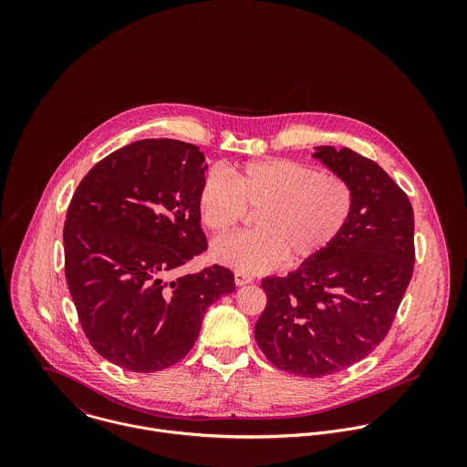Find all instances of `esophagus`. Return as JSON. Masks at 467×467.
Wrapping results in <instances>:
<instances>
[{
  "mask_svg": "<svg viewBox=\"0 0 467 467\" xmlns=\"http://www.w3.org/2000/svg\"><path fill=\"white\" fill-rule=\"evenodd\" d=\"M254 278H252V275H248V273H244V271H235V284L237 285H246V284H250Z\"/></svg>",
  "mask_w": 467,
  "mask_h": 467,
  "instance_id": "1",
  "label": "esophagus"
}]
</instances>
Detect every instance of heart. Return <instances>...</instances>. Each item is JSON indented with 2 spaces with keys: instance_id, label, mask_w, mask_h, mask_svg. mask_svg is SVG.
<instances>
[{
  "instance_id": "heart-1",
  "label": "heart",
  "mask_w": 467,
  "mask_h": 467,
  "mask_svg": "<svg viewBox=\"0 0 467 467\" xmlns=\"http://www.w3.org/2000/svg\"><path fill=\"white\" fill-rule=\"evenodd\" d=\"M226 177L208 172L198 192L201 224L228 234L257 210L254 232L221 237L212 257L244 273L313 263L343 235L354 213L352 185L333 171L289 160L269 158L228 167Z\"/></svg>"
}]
</instances>
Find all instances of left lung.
<instances>
[{"mask_svg":"<svg viewBox=\"0 0 467 467\" xmlns=\"http://www.w3.org/2000/svg\"><path fill=\"white\" fill-rule=\"evenodd\" d=\"M354 191V213L329 252L287 276L263 280L266 307L255 339L280 370L324 378L367 358L390 331L411 280L413 210L372 160L317 147Z\"/></svg>","mask_w":467,"mask_h":467,"instance_id":"8db88e82","label":"left lung"}]
</instances>
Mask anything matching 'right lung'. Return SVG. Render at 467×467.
<instances>
[{"mask_svg": "<svg viewBox=\"0 0 467 467\" xmlns=\"http://www.w3.org/2000/svg\"><path fill=\"white\" fill-rule=\"evenodd\" d=\"M200 147L171 138L133 141L78 183L65 221V273L82 331L131 372L176 365L194 347L206 309L235 291L213 265L169 280L206 252L198 213Z\"/></svg>", "mask_w": 467, "mask_h": 467, "instance_id": "add662e5", "label": "right lung"}]
</instances>
